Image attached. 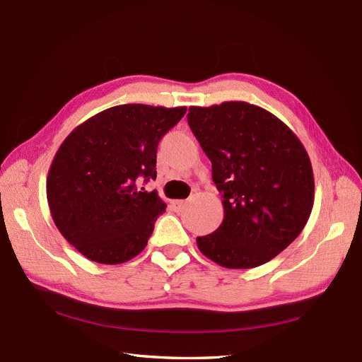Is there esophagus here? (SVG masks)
Returning <instances> with one entry per match:
<instances>
[{"label": "esophagus", "instance_id": "34e87169", "mask_svg": "<svg viewBox=\"0 0 362 362\" xmlns=\"http://www.w3.org/2000/svg\"><path fill=\"white\" fill-rule=\"evenodd\" d=\"M171 204H173V207H174V211H177V212H180L182 209L185 207V202H183V200H173Z\"/></svg>", "mask_w": 362, "mask_h": 362}]
</instances>
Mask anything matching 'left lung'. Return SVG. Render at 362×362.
Wrapping results in <instances>:
<instances>
[{"label":"left lung","mask_w":362,"mask_h":362,"mask_svg":"<svg viewBox=\"0 0 362 362\" xmlns=\"http://www.w3.org/2000/svg\"><path fill=\"white\" fill-rule=\"evenodd\" d=\"M188 123L223 194L224 219L197 238L207 259L228 269L272 260L305 227L314 177L305 147L269 111L247 102L189 107Z\"/></svg>","instance_id":"left-lung-1"}]
</instances>
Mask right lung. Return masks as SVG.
Here are the masks:
<instances>
[{"label": "right lung", "instance_id": "1", "mask_svg": "<svg viewBox=\"0 0 362 362\" xmlns=\"http://www.w3.org/2000/svg\"><path fill=\"white\" fill-rule=\"evenodd\" d=\"M186 107L117 105L76 126L57 150L46 197L64 239L102 264L141 252L167 204L141 183L156 179L160 138Z\"/></svg>", "mask_w": 362, "mask_h": 362}]
</instances>
